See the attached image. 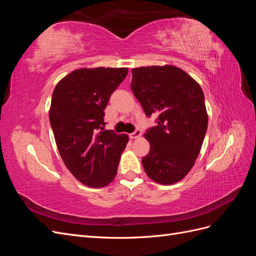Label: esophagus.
<instances>
[{"instance_id":"esophagus-1","label":"esophagus","mask_w":256,"mask_h":256,"mask_svg":"<svg viewBox=\"0 0 256 256\" xmlns=\"http://www.w3.org/2000/svg\"><path fill=\"white\" fill-rule=\"evenodd\" d=\"M141 134H142L141 130L140 129H136L132 134H129V136H130V138H136L138 136H141Z\"/></svg>"}]
</instances>
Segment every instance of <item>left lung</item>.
<instances>
[{"instance_id":"1","label":"left lung","mask_w":256,"mask_h":256,"mask_svg":"<svg viewBox=\"0 0 256 256\" xmlns=\"http://www.w3.org/2000/svg\"><path fill=\"white\" fill-rule=\"evenodd\" d=\"M131 90L147 118L157 125L146 130L150 150L142 164L150 180L172 184L189 173L207 131L204 92L198 83L175 66L132 69Z\"/></svg>"}]
</instances>
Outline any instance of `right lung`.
Instances as JSON below:
<instances>
[{
	"mask_svg": "<svg viewBox=\"0 0 256 256\" xmlns=\"http://www.w3.org/2000/svg\"><path fill=\"white\" fill-rule=\"evenodd\" d=\"M127 68L76 69L53 90L49 112L65 166L83 184L104 187L116 176L127 134L104 130V109L127 76Z\"/></svg>",
	"mask_w": 256,
	"mask_h": 256,
	"instance_id": "1",
	"label": "right lung"
}]
</instances>
